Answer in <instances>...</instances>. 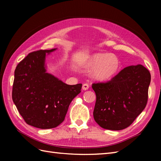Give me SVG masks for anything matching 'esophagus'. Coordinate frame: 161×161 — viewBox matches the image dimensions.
<instances>
[{"label":"esophagus","instance_id":"esophagus-1","mask_svg":"<svg viewBox=\"0 0 161 161\" xmlns=\"http://www.w3.org/2000/svg\"><path fill=\"white\" fill-rule=\"evenodd\" d=\"M89 85L88 84H87V83H85V84L82 85V90L86 91V90H87V89H89Z\"/></svg>","mask_w":161,"mask_h":161}]
</instances>
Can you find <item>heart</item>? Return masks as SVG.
Listing matches in <instances>:
<instances>
[{
    "instance_id": "obj_1",
    "label": "heart",
    "mask_w": 161,
    "mask_h": 161,
    "mask_svg": "<svg viewBox=\"0 0 161 161\" xmlns=\"http://www.w3.org/2000/svg\"><path fill=\"white\" fill-rule=\"evenodd\" d=\"M83 66L86 69H92V76L95 80L106 82L118 74L121 62L119 58L114 53H96L87 58Z\"/></svg>"
}]
</instances>
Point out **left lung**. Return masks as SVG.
<instances>
[{
  "label": "left lung",
  "mask_w": 161,
  "mask_h": 161,
  "mask_svg": "<svg viewBox=\"0 0 161 161\" xmlns=\"http://www.w3.org/2000/svg\"><path fill=\"white\" fill-rule=\"evenodd\" d=\"M150 79V72L138 64L125 67L108 82L92 84L96 122L107 130L128 128L147 105Z\"/></svg>",
  "instance_id": "1"
}]
</instances>
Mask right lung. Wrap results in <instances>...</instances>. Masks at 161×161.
<instances>
[{
	"instance_id": "add662e5",
	"label": "right lung",
	"mask_w": 161,
	"mask_h": 161,
	"mask_svg": "<svg viewBox=\"0 0 161 161\" xmlns=\"http://www.w3.org/2000/svg\"><path fill=\"white\" fill-rule=\"evenodd\" d=\"M56 48L30 53L14 70L12 98L25 122L40 129L57 127L81 92L82 84L69 85L47 72L46 54Z\"/></svg>"
}]
</instances>
